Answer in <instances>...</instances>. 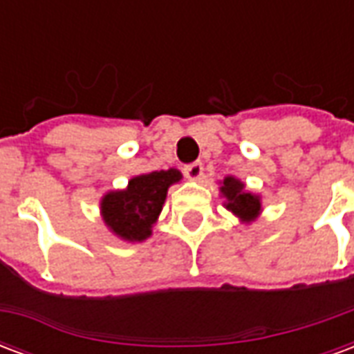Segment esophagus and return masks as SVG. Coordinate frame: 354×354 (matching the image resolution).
<instances>
[{
	"instance_id": "esophagus-1",
	"label": "esophagus",
	"mask_w": 354,
	"mask_h": 354,
	"mask_svg": "<svg viewBox=\"0 0 354 354\" xmlns=\"http://www.w3.org/2000/svg\"><path fill=\"white\" fill-rule=\"evenodd\" d=\"M203 172H205V167H203V162H192V165H187L184 169V174L189 180H201L203 178Z\"/></svg>"
}]
</instances>
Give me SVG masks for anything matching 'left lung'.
Wrapping results in <instances>:
<instances>
[{
  "label": "left lung",
  "instance_id": "1",
  "mask_svg": "<svg viewBox=\"0 0 354 354\" xmlns=\"http://www.w3.org/2000/svg\"><path fill=\"white\" fill-rule=\"evenodd\" d=\"M220 192L225 197V208L241 218L243 222H254L261 212V201L258 195L245 192V184L237 178H223Z\"/></svg>",
  "mask_w": 354,
  "mask_h": 354
}]
</instances>
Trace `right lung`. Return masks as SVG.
Wrapping results in <instances>:
<instances>
[{
	"instance_id": "right-lung-1",
	"label": "right lung",
	"mask_w": 354,
	"mask_h": 354,
	"mask_svg": "<svg viewBox=\"0 0 354 354\" xmlns=\"http://www.w3.org/2000/svg\"><path fill=\"white\" fill-rule=\"evenodd\" d=\"M182 180L180 170H155L140 174L124 189L109 192L102 197V218L117 237L142 243L151 235V227L161 214L167 192Z\"/></svg>"
}]
</instances>
